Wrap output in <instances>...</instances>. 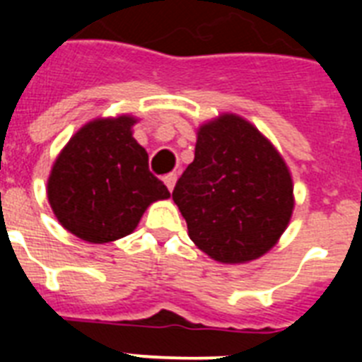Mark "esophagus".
Listing matches in <instances>:
<instances>
[{
	"label": "esophagus",
	"instance_id": "obj_1",
	"mask_svg": "<svg viewBox=\"0 0 362 362\" xmlns=\"http://www.w3.org/2000/svg\"><path fill=\"white\" fill-rule=\"evenodd\" d=\"M163 181H165V185H166V188H168V190H174V187H175V181H177V175L175 174H166L165 177H163Z\"/></svg>",
	"mask_w": 362,
	"mask_h": 362
}]
</instances>
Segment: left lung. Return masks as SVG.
I'll list each match as a JSON object with an SVG mask.
<instances>
[{
  "mask_svg": "<svg viewBox=\"0 0 362 362\" xmlns=\"http://www.w3.org/2000/svg\"><path fill=\"white\" fill-rule=\"evenodd\" d=\"M172 199L188 235L217 263L241 264L277 245L293 212V181L283 156L238 114L197 129L194 161Z\"/></svg>",
  "mask_w": 362,
  "mask_h": 362,
  "instance_id": "8db88e82",
  "label": "left lung"
}]
</instances>
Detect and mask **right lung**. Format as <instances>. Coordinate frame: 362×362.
Segmentation results:
<instances>
[{
  "instance_id": "add662e5",
  "label": "right lung",
  "mask_w": 362,
  "mask_h": 362,
  "mask_svg": "<svg viewBox=\"0 0 362 362\" xmlns=\"http://www.w3.org/2000/svg\"><path fill=\"white\" fill-rule=\"evenodd\" d=\"M137 117H95L70 137L47 181V197L65 230L103 245L136 230L143 214L170 192L148 170V153L134 139Z\"/></svg>"
}]
</instances>
